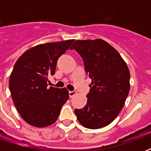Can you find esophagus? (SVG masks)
Segmentation results:
<instances>
[{"instance_id":"obj_1","label":"esophagus","mask_w":151,"mask_h":151,"mask_svg":"<svg viewBox=\"0 0 151 151\" xmlns=\"http://www.w3.org/2000/svg\"><path fill=\"white\" fill-rule=\"evenodd\" d=\"M76 95V92H74V91H70L69 92V96H70V98H72L73 96H74Z\"/></svg>"}]
</instances>
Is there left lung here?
I'll return each mask as SVG.
<instances>
[{"mask_svg": "<svg viewBox=\"0 0 151 151\" xmlns=\"http://www.w3.org/2000/svg\"><path fill=\"white\" fill-rule=\"evenodd\" d=\"M70 49L81 56L92 80L87 104L74 110L78 122L87 129L106 126L119 114L129 96L128 66L117 51L102 39L78 40Z\"/></svg>", "mask_w": 151, "mask_h": 151, "instance_id": "1", "label": "left lung"}]
</instances>
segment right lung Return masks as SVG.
I'll list each match as a JSON object with an SVG mask.
<instances>
[{
    "label": "right lung",
    "mask_w": 151,
    "mask_h": 151,
    "mask_svg": "<svg viewBox=\"0 0 151 151\" xmlns=\"http://www.w3.org/2000/svg\"><path fill=\"white\" fill-rule=\"evenodd\" d=\"M74 40L41 44L18 59L9 79V88L20 116L32 126L54 124L69 99L66 88L48 87V75L55 73L57 60Z\"/></svg>",
    "instance_id": "obj_1"
}]
</instances>
